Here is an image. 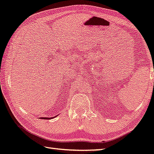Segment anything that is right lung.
<instances>
[{"label": "right lung", "instance_id": "add662e5", "mask_svg": "<svg viewBox=\"0 0 154 154\" xmlns=\"http://www.w3.org/2000/svg\"><path fill=\"white\" fill-rule=\"evenodd\" d=\"M55 118V116H54V117H53V118H41V119H52V118Z\"/></svg>", "mask_w": 154, "mask_h": 154}]
</instances>
